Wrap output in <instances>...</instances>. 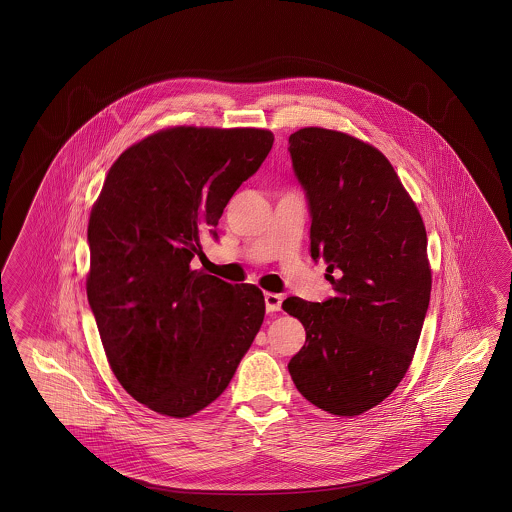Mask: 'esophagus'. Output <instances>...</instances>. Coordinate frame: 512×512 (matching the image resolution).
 <instances>
[{
	"mask_svg": "<svg viewBox=\"0 0 512 512\" xmlns=\"http://www.w3.org/2000/svg\"><path fill=\"white\" fill-rule=\"evenodd\" d=\"M264 303H266V311L268 312L281 311L283 296L281 294H274V292H266L264 294Z\"/></svg>",
	"mask_w": 512,
	"mask_h": 512,
	"instance_id": "1",
	"label": "esophagus"
}]
</instances>
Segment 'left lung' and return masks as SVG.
<instances>
[{"instance_id": "left-lung-1", "label": "left lung", "mask_w": 512, "mask_h": 512, "mask_svg": "<svg viewBox=\"0 0 512 512\" xmlns=\"http://www.w3.org/2000/svg\"><path fill=\"white\" fill-rule=\"evenodd\" d=\"M288 144L311 212V257L327 262L337 292L283 301L307 333L288 372L318 409L357 416L411 366L431 296L424 222L374 146L324 127H303Z\"/></svg>"}]
</instances>
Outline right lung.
I'll return each instance as SVG.
<instances>
[{"label": "right lung", "instance_id": "right-lung-1", "mask_svg": "<svg viewBox=\"0 0 512 512\" xmlns=\"http://www.w3.org/2000/svg\"><path fill=\"white\" fill-rule=\"evenodd\" d=\"M266 129L170 127L116 159L88 220L87 296L120 385L187 418L224 392L261 329L264 296L192 270L201 238L272 150Z\"/></svg>", "mask_w": 512, "mask_h": 512}]
</instances>
